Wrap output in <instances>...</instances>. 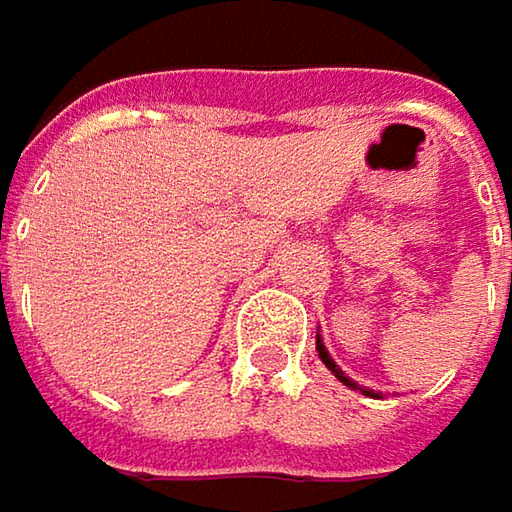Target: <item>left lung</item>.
<instances>
[{"instance_id":"obj_1","label":"left lung","mask_w":512,"mask_h":512,"mask_svg":"<svg viewBox=\"0 0 512 512\" xmlns=\"http://www.w3.org/2000/svg\"><path fill=\"white\" fill-rule=\"evenodd\" d=\"M317 355H320V361H323V364H326V367H329V370L335 373V379H341V382L347 384V387H352V390H361L364 396H376V399H379V393H373V390H367V387H358V384L352 382V379H349L347 373H344V370H341V367H338V364L332 361V355H329V349L323 347V341H320V335H317Z\"/></svg>"}]
</instances>
